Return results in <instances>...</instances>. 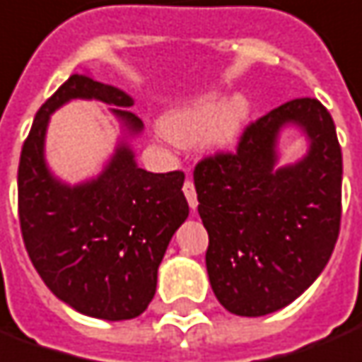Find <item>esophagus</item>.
<instances>
[{"instance_id": "1", "label": "esophagus", "mask_w": 362, "mask_h": 362, "mask_svg": "<svg viewBox=\"0 0 362 362\" xmlns=\"http://www.w3.org/2000/svg\"><path fill=\"white\" fill-rule=\"evenodd\" d=\"M183 193H185L187 201H189V206H191V209H197L199 201H197V191H194V185L191 179H187L185 183H183Z\"/></svg>"}]
</instances>
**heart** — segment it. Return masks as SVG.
I'll list each match as a JSON object with an SVG mask.
<instances>
[{
    "instance_id": "obj_1",
    "label": "heart",
    "mask_w": 362,
    "mask_h": 362,
    "mask_svg": "<svg viewBox=\"0 0 362 362\" xmlns=\"http://www.w3.org/2000/svg\"><path fill=\"white\" fill-rule=\"evenodd\" d=\"M250 115V105L243 97H234L220 103L216 95L202 97L169 112L163 120V132L179 146L197 144L204 136L214 146H232L242 134L243 124Z\"/></svg>"
}]
</instances>
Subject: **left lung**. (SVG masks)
Listing matches in <instances>:
<instances>
[{"label":"left lung","mask_w":362,"mask_h":362,"mask_svg":"<svg viewBox=\"0 0 362 362\" xmlns=\"http://www.w3.org/2000/svg\"><path fill=\"white\" fill-rule=\"evenodd\" d=\"M296 124L309 153L276 168L280 128ZM343 160L329 111L300 97L245 127L235 152L194 165L199 214L209 232L206 271L218 302L257 317L288 306L324 271L341 224Z\"/></svg>","instance_id":"8db88e82"}]
</instances>
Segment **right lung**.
<instances>
[{
    "label": "right lung",
    "instance_id": "right-lung-1",
    "mask_svg": "<svg viewBox=\"0 0 362 362\" xmlns=\"http://www.w3.org/2000/svg\"><path fill=\"white\" fill-rule=\"evenodd\" d=\"M70 99L111 105L128 132L142 120L117 87L74 74L38 109L19 160V222L25 247L40 279L81 314L109 322L140 316L152 302L158 267L171 235L189 216L183 171L138 168L122 142L97 179L70 187L48 171V120Z\"/></svg>",
    "mask_w": 362,
    "mask_h": 362
}]
</instances>
